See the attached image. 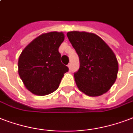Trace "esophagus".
<instances>
[{"label":"esophagus","mask_w":133,"mask_h":133,"mask_svg":"<svg viewBox=\"0 0 133 133\" xmlns=\"http://www.w3.org/2000/svg\"><path fill=\"white\" fill-rule=\"evenodd\" d=\"M68 66L69 69H70V70H71V68H72V64H71V63H69V64L68 65Z\"/></svg>","instance_id":"obj_1"}]
</instances>
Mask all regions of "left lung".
Instances as JSON below:
<instances>
[{"label":"left lung","mask_w":133,"mask_h":133,"mask_svg":"<svg viewBox=\"0 0 133 133\" xmlns=\"http://www.w3.org/2000/svg\"><path fill=\"white\" fill-rule=\"evenodd\" d=\"M67 36L79 58V68L74 73L79 89L89 96L107 92L115 82L118 70L114 52L94 33L71 31Z\"/></svg>","instance_id":"left-lung-1"}]
</instances>
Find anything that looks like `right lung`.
I'll use <instances>...</instances> for the list:
<instances>
[{"label": "right lung", "mask_w": 133, "mask_h": 133, "mask_svg": "<svg viewBox=\"0 0 133 133\" xmlns=\"http://www.w3.org/2000/svg\"><path fill=\"white\" fill-rule=\"evenodd\" d=\"M64 34L50 32L39 35L24 49L19 58V75L26 89L45 96L59 87L68 68L61 61L58 48Z\"/></svg>", "instance_id": "1"}]
</instances>
